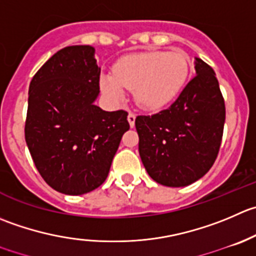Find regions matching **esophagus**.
I'll return each instance as SVG.
<instances>
[{
	"label": "esophagus",
	"instance_id": "esophagus-1",
	"mask_svg": "<svg viewBox=\"0 0 256 256\" xmlns=\"http://www.w3.org/2000/svg\"><path fill=\"white\" fill-rule=\"evenodd\" d=\"M135 118H136L135 114L130 112L128 115V124H130V128H134V126H135Z\"/></svg>",
	"mask_w": 256,
	"mask_h": 256
}]
</instances>
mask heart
I'll return each mask as SVG.
<instances>
[{
    "label": "heart",
    "instance_id": "obj_1",
    "mask_svg": "<svg viewBox=\"0 0 256 256\" xmlns=\"http://www.w3.org/2000/svg\"><path fill=\"white\" fill-rule=\"evenodd\" d=\"M188 72V57L180 50L144 51L121 58L114 68V75H101L100 86L114 100H121L125 88L132 90L138 108L155 111L180 94Z\"/></svg>",
    "mask_w": 256,
    "mask_h": 256
}]
</instances>
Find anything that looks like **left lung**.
Instances as JSON below:
<instances>
[{"label":"left lung","instance_id":"left-lung-1","mask_svg":"<svg viewBox=\"0 0 256 256\" xmlns=\"http://www.w3.org/2000/svg\"><path fill=\"white\" fill-rule=\"evenodd\" d=\"M195 76L166 110L138 116V152L152 180L170 188L202 178L215 162L225 104L214 70L195 57Z\"/></svg>","mask_w":256,"mask_h":256}]
</instances>
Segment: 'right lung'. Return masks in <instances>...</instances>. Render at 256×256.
Segmentation results:
<instances>
[{"label": "right lung", "mask_w": 256, "mask_h": 256, "mask_svg": "<svg viewBox=\"0 0 256 256\" xmlns=\"http://www.w3.org/2000/svg\"><path fill=\"white\" fill-rule=\"evenodd\" d=\"M100 71L92 46H68L47 60L30 84L27 148L40 175L62 194L98 188L130 128L126 111L95 105Z\"/></svg>", "instance_id": "1"}]
</instances>
